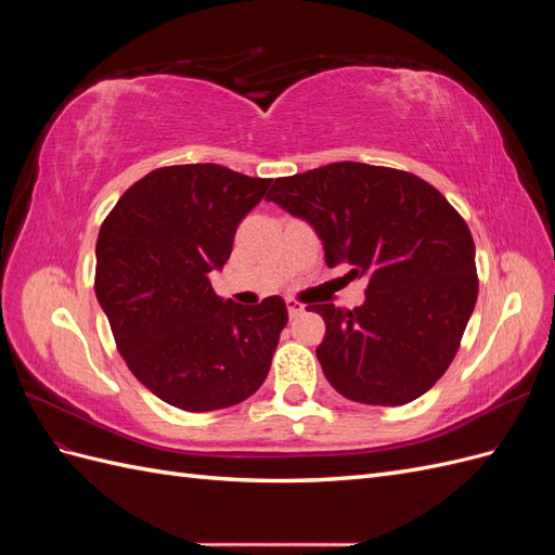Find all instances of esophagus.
Masks as SVG:
<instances>
[{"instance_id":"34e87169","label":"esophagus","mask_w":555,"mask_h":555,"mask_svg":"<svg viewBox=\"0 0 555 555\" xmlns=\"http://www.w3.org/2000/svg\"><path fill=\"white\" fill-rule=\"evenodd\" d=\"M287 310H289V317L294 319V317H298V314H304L306 306L298 304V300H294V298H287Z\"/></svg>"}]
</instances>
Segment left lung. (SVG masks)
<instances>
[{
	"label": "left lung",
	"mask_w": 555,
	"mask_h": 555,
	"mask_svg": "<svg viewBox=\"0 0 555 555\" xmlns=\"http://www.w3.org/2000/svg\"><path fill=\"white\" fill-rule=\"evenodd\" d=\"M312 227L326 266L365 278L354 310L324 317L317 359L331 386L363 405H405L453 361L477 304L475 243L449 201L405 171L335 162L278 178L266 196Z\"/></svg>",
	"instance_id": "left-lung-1"
}]
</instances>
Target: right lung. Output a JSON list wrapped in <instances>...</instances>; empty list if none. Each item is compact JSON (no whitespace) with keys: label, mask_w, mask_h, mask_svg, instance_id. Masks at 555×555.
Instances as JSON below:
<instances>
[{"label":"right lung","mask_w":555,"mask_h":555,"mask_svg":"<svg viewBox=\"0 0 555 555\" xmlns=\"http://www.w3.org/2000/svg\"><path fill=\"white\" fill-rule=\"evenodd\" d=\"M268 188L220 164L164 166L133 182L99 229V306L133 377L173 408L238 405L271 371L284 300L238 306L208 280Z\"/></svg>","instance_id":"1"}]
</instances>
